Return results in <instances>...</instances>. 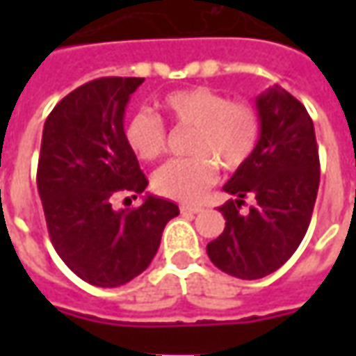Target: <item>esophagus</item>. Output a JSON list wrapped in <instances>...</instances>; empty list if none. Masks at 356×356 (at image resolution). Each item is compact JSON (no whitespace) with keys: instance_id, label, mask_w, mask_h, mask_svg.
Here are the masks:
<instances>
[{"instance_id":"esophagus-1","label":"esophagus","mask_w":356,"mask_h":356,"mask_svg":"<svg viewBox=\"0 0 356 356\" xmlns=\"http://www.w3.org/2000/svg\"><path fill=\"white\" fill-rule=\"evenodd\" d=\"M200 206H181V213H200Z\"/></svg>"}]
</instances>
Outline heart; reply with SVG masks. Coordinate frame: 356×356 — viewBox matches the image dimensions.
I'll return each instance as SVG.
<instances>
[{
	"instance_id": "obj_1",
	"label": "heart",
	"mask_w": 356,
	"mask_h": 356,
	"mask_svg": "<svg viewBox=\"0 0 356 356\" xmlns=\"http://www.w3.org/2000/svg\"><path fill=\"white\" fill-rule=\"evenodd\" d=\"M162 106L179 127H194L188 158L163 163L152 175L160 196L198 202L217 179V165L236 171L246 165L259 140V114L246 101H232L211 88H186L165 95ZM125 139L135 154L152 162L168 148V127L150 110L135 112L125 125Z\"/></svg>"
}]
</instances>
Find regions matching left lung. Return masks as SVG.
Segmentation results:
<instances>
[{
	"label": "left lung",
	"mask_w": 356,
	"mask_h": 356,
	"mask_svg": "<svg viewBox=\"0 0 356 356\" xmlns=\"http://www.w3.org/2000/svg\"><path fill=\"white\" fill-rule=\"evenodd\" d=\"M261 135L254 154L223 186L236 200L219 208L225 231L206 248L223 273L255 280L290 259L313 216L321 162L313 120L301 102L275 86L257 97ZM246 195L256 198L246 214Z\"/></svg>",
	"instance_id": "obj_1"
}]
</instances>
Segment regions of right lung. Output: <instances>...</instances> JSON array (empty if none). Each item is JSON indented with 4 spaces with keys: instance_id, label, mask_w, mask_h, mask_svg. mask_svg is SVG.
<instances>
[{
    "instance_id": "obj_1",
    "label": "right lung",
    "mask_w": 356,
    "mask_h": 356,
    "mask_svg": "<svg viewBox=\"0 0 356 356\" xmlns=\"http://www.w3.org/2000/svg\"><path fill=\"white\" fill-rule=\"evenodd\" d=\"M145 78H99L58 102L45 120L38 193L53 246L81 280L116 288L154 259L177 204L148 194L116 209L118 193L137 198L148 181L124 131L125 104Z\"/></svg>"
}]
</instances>
